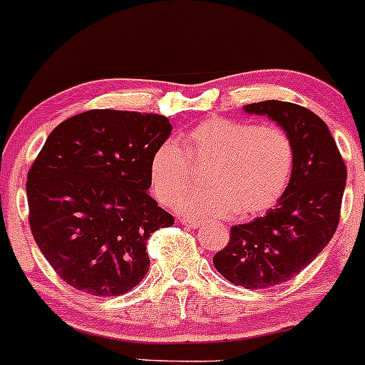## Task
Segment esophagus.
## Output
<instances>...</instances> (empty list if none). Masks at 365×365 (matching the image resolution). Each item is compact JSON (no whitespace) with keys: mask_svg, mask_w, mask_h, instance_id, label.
Masks as SVG:
<instances>
[{"mask_svg":"<svg viewBox=\"0 0 365 365\" xmlns=\"http://www.w3.org/2000/svg\"><path fill=\"white\" fill-rule=\"evenodd\" d=\"M180 222L185 226H189V228H200V225H201L197 219H187V217H180Z\"/></svg>","mask_w":365,"mask_h":365,"instance_id":"obj_1","label":"esophagus"}]
</instances>
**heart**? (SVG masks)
<instances>
[{
    "label": "heart",
    "instance_id": "b5f03b06",
    "mask_svg": "<svg viewBox=\"0 0 365 365\" xmlns=\"http://www.w3.org/2000/svg\"><path fill=\"white\" fill-rule=\"evenodd\" d=\"M195 168H208V189L196 190L176 203L192 217H240L264 214L280 201L294 171V144L278 125H250L210 118L194 126L183 150L173 140L157 148L150 173L153 192L173 203L190 187Z\"/></svg>",
    "mask_w": 365,
    "mask_h": 365
}]
</instances>
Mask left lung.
I'll use <instances>...</instances> for the list:
<instances>
[{"label": "left lung", "instance_id": "8db88e82", "mask_svg": "<svg viewBox=\"0 0 365 365\" xmlns=\"http://www.w3.org/2000/svg\"><path fill=\"white\" fill-rule=\"evenodd\" d=\"M244 110L267 115L291 135L294 171L277 207L232 226L214 265L232 284L267 289L299 274L330 242L341 219L348 169L328 126L309 108L269 100Z\"/></svg>", "mask_w": 365, "mask_h": 365}]
</instances>
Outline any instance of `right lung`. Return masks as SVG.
<instances>
[{"label":"right lung","instance_id":"1","mask_svg":"<svg viewBox=\"0 0 365 365\" xmlns=\"http://www.w3.org/2000/svg\"><path fill=\"white\" fill-rule=\"evenodd\" d=\"M165 115L87 110L60 123L28 171V221L38 250L71 287L119 296L150 267L146 244L175 217L148 194Z\"/></svg>","mask_w":365,"mask_h":365}]
</instances>
